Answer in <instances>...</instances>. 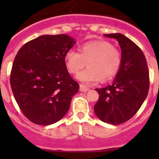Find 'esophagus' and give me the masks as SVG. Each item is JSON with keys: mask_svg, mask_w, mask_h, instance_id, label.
<instances>
[{"mask_svg": "<svg viewBox=\"0 0 159 159\" xmlns=\"http://www.w3.org/2000/svg\"><path fill=\"white\" fill-rule=\"evenodd\" d=\"M89 90V89L88 87L83 85V84H80V91H82V92H86V91H88Z\"/></svg>", "mask_w": 159, "mask_h": 159, "instance_id": "obj_1", "label": "esophagus"}]
</instances>
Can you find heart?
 Here are the masks:
<instances>
[{
	"label": "heart",
	"mask_w": 159,
	"mask_h": 159,
	"mask_svg": "<svg viewBox=\"0 0 159 159\" xmlns=\"http://www.w3.org/2000/svg\"><path fill=\"white\" fill-rule=\"evenodd\" d=\"M65 63L70 74H77L87 63L88 68L77 75L84 84L91 85L101 79L113 78L119 70L121 55L118 49L105 41H89L80 47L79 52L69 50L65 56Z\"/></svg>",
	"instance_id": "obj_1"
}]
</instances>
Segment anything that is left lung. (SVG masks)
<instances>
[{"instance_id":"left-lung-1","label":"left lung","mask_w":159,"mask_h":159,"mask_svg":"<svg viewBox=\"0 0 159 159\" xmlns=\"http://www.w3.org/2000/svg\"><path fill=\"white\" fill-rule=\"evenodd\" d=\"M115 38L121 50V64L113 82L96 89L99 98L94 107L98 118L108 124H121L132 118L146 98L149 73L142 51L121 34H104Z\"/></svg>"}]
</instances>
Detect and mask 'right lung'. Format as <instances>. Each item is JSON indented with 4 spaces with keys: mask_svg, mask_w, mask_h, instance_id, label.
I'll return each mask as SVG.
<instances>
[{
    "mask_svg": "<svg viewBox=\"0 0 159 159\" xmlns=\"http://www.w3.org/2000/svg\"><path fill=\"white\" fill-rule=\"evenodd\" d=\"M75 44L67 34L42 35L24 44L11 72L14 98L33 123L49 125L61 119L79 84L70 77L65 54Z\"/></svg>",
    "mask_w": 159,
    "mask_h": 159,
    "instance_id": "add662e5",
    "label": "right lung"
}]
</instances>
